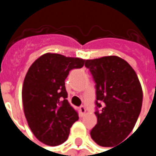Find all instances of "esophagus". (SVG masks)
I'll return each instance as SVG.
<instances>
[{
  "mask_svg": "<svg viewBox=\"0 0 156 156\" xmlns=\"http://www.w3.org/2000/svg\"><path fill=\"white\" fill-rule=\"evenodd\" d=\"M85 114H86V108L84 106H82L79 108V115H80V116H84Z\"/></svg>",
  "mask_w": 156,
  "mask_h": 156,
  "instance_id": "1",
  "label": "esophagus"
}]
</instances>
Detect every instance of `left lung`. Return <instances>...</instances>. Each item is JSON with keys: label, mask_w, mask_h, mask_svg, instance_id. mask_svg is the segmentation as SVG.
<instances>
[{"label": "left lung", "mask_w": 156, "mask_h": 156, "mask_svg": "<svg viewBox=\"0 0 156 156\" xmlns=\"http://www.w3.org/2000/svg\"><path fill=\"white\" fill-rule=\"evenodd\" d=\"M85 66L97 84L99 108L91 137L101 146L113 147L129 136L137 121L143 103L140 81L134 69L117 56L87 59Z\"/></svg>", "instance_id": "obj_1"}]
</instances>
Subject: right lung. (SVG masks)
Segmentation results:
<instances>
[{
  "label": "right lung",
  "instance_id": "obj_1",
  "mask_svg": "<svg viewBox=\"0 0 156 156\" xmlns=\"http://www.w3.org/2000/svg\"><path fill=\"white\" fill-rule=\"evenodd\" d=\"M84 63L80 58L48 52L28 69L21 91L23 111L31 132L42 144H63L78 119V113L66 99L65 79L71 69L82 68Z\"/></svg>",
  "mask_w": 156,
  "mask_h": 156
}]
</instances>
